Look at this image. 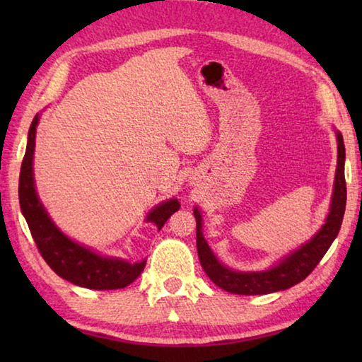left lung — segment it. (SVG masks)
I'll list each match as a JSON object with an SVG mask.
<instances>
[{
	"instance_id": "8db88e82",
	"label": "left lung",
	"mask_w": 362,
	"mask_h": 362,
	"mask_svg": "<svg viewBox=\"0 0 362 362\" xmlns=\"http://www.w3.org/2000/svg\"><path fill=\"white\" fill-rule=\"evenodd\" d=\"M337 137V169L332 199H330L329 214L326 222L317 230L316 235L302 246L292 250L289 255L274 263L273 267L263 272H238L228 268L218 259L209 247L203 235V216L198 207L193 214L196 218V247L201 267L214 284L226 292L238 293V296H265V293L286 291L298 284L313 272L317 263L321 262L324 254L327 252L330 244L339 235L343 214L346 206V183H345V145L339 131Z\"/></svg>"
}]
</instances>
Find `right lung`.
<instances>
[{"label": "right lung", "mask_w": 362, "mask_h": 362, "mask_svg": "<svg viewBox=\"0 0 362 362\" xmlns=\"http://www.w3.org/2000/svg\"><path fill=\"white\" fill-rule=\"evenodd\" d=\"M40 122V115H36L28 131L27 150L23 156L21 177H19V201L23 217H25L30 233L38 246L42 259L46 260L54 273L70 283L95 291L122 289L129 286L144 272L146 260L131 263L119 257H105L97 254L90 247L70 240L52 222L47 211L38 198L33 177V153L36 126ZM180 209L177 199H168L158 204L148 212L146 222H150L161 230L168 218Z\"/></svg>", "instance_id": "obj_1"}]
</instances>
